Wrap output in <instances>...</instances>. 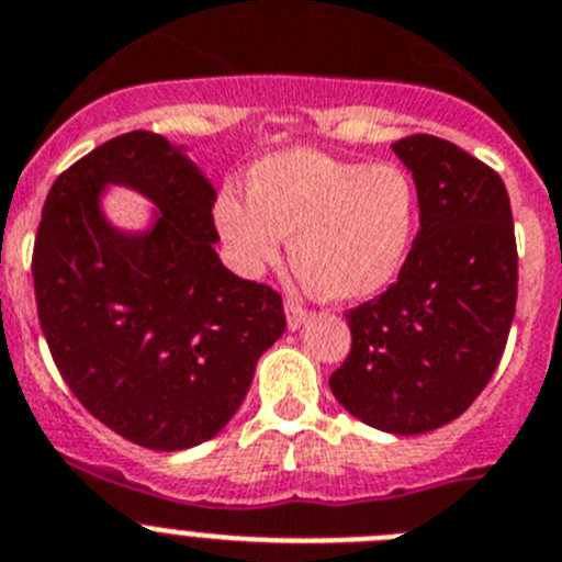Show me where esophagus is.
<instances>
[{
    "instance_id": "34e87169",
    "label": "esophagus",
    "mask_w": 562,
    "mask_h": 562,
    "mask_svg": "<svg viewBox=\"0 0 562 562\" xmlns=\"http://www.w3.org/2000/svg\"><path fill=\"white\" fill-rule=\"evenodd\" d=\"M307 316H311V313H307L305 307L300 305V302H293V300H288V302H285L288 330H300V327L305 325V322H307Z\"/></svg>"
}]
</instances>
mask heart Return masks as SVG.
<instances>
[{
  "label": "heart",
  "instance_id": "1",
  "mask_svg": "<svg viewBox=\"0 0 562 562\" xmlns=\"http://www.w3.org/2000/svg\"><path fill=\"white\" fill-rule=\"evenodd\" d=\"M246 195L224 193L215 226L235 269L260 277L291 237V260L325 300L361 302L386 291L406 266L419 226L417 181L394 161L336 159L311 148L266 156Z\"/></svg>",
  "mask_w": 562,
  "mask_h": 562
}]
</instances>
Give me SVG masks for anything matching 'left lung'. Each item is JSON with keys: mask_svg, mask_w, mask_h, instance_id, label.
Listing matches in <instances>:
<instances>
[{"mask_svg": "<svg viewBox=\"0 0 562 562\" xmlns=\"http://www.w3.org/2000/svg\"><path fill=\"white\" fill-rule=\"evenodd\" d=\"M419 193L412 255L378 300L347 313L352 350L330 392L386 434L448 426L502 361L518 296V251L502 176L439 136L394 143Z\"/></svg>", "mask_w": 562, "mask_h": 562, "instance_id": "8db88e82", "label": "left lung"}]
</instances>
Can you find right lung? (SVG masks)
<instances>
[{
    "label": "right lung",
    "mask_w": 562,
    "mask_h": 562,
    "mask_svg": "<svg viewBox=\"0 0 562 562\" xmlns=\"http://www.w3.org/2000/svg\"><path fill=\"white\" fill-rule=\"evenodd\" d=\"M109 186L155 204L143 231L104 215ZM215 199L184 145L131 131L55 179L35 235V305L55 367L103 426L150 451L224 431L285 333L280 293L221 262Z\"/></svg>",
    "instance_id": "1"
}]
</instances>
